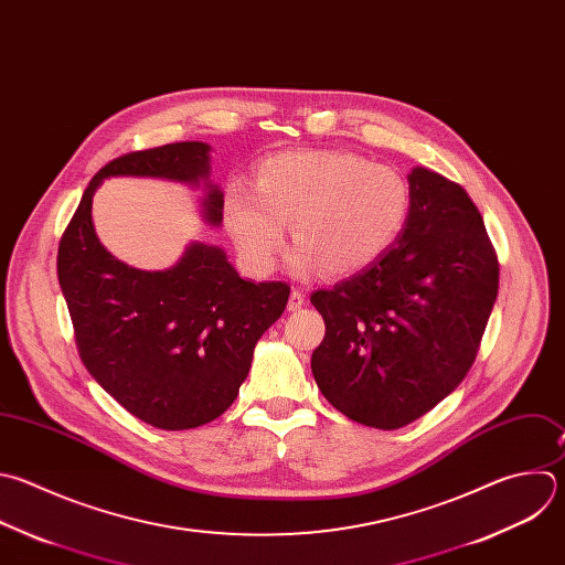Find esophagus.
<instances>
[{
	"instance_id": "1",
	"label": "esophagus",
	"mask_w": 565,
	"mask_h": 565,
	"mask_svg": "<svg viewBox=\"0 0 565 565\" xmlns=\"http://www.w3.org/2000/svg\"><path fill=\"white\" fill-rule=\"evenodd\" d=\"M306 303V295L299 290V288H292V292H290V299H288V310H299L301 306Z\"/></svg>"
}]
</instances>
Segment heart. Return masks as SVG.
I'll return each mask as SVG.
<instances>
[{"instance_id": "1", "label": "heart", "mask_w": 565, "mask_h": 565, "mask_svg": "<svg viewBox=\"0 0 565 565\" xmlns=\"http://www.w3.org/2000/svg\"><path fill=\"white\" fill-rule=\"evenodd\" d=\"M224 213L250 273L275 268L292 224L290 270L308 277L326 268L341 277L367 268L399 239L411 188L395 168L354 152L288 150L259 166L255 193L233 185Z\"/></svg>"}]
</instances>
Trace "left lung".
Here are the masks:
<instances>
[{"mask_svg": "<svg viewBox=\"0 0 565 565\" xmlns=\"http://www.w3.org/2000/svg\"><path fill=\"white\" fill-rule=\"evenodd\" d=\"M411 215L367 268L310 301L326 321L310 367L348 419L397 430L468 374L499 290V262L463 188L413 168Z\"/></svg>", "mask_w": 565, "mask_h": 565, "instance_id": "obj_1", "label": "left lung"}]
</instances>
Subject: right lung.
<instances>
[{"instance_id": "right-lung-1", "label": "right lung", "mask_w": 565, "mask_h": 565, "mask_svg": "<svg viewBox=\"0 0 565 565\" xmlns=\"http://www.w3.org/2000/svg\"><path fill=\"white\" fill-rule=\"evenodd\" d=\"M108 177L204 185L202 217L222 226L224 193L211 181V146L166 143L106 163L84 191L57 255L75 341L93 380L154 428L204 426L237 399L255 345L281 317L290 286L242 279L220 246L202 242L188 244L166 270L119 262L93 226V195Z\"/></svg>"}]
</instances>
